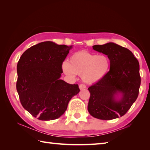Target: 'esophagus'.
Here are the masks:
<instances>
[{
    "label": "esophagus",
    "instance_id": "obj_1",
    "mask_svg": "<svg viewBox=\"0 0 150 150\" xmlns=\"http://www.w3.org/2000/svg\"><path fill=\"white\" fill-rule=\"evenodd\" d=\"M79 88H80V90H83V89H85L86 88V86L85 84H81L80 85H79Z\"/></svg>",
    "mask_w": 150,
    "mask_h": 150
}]
</instances>
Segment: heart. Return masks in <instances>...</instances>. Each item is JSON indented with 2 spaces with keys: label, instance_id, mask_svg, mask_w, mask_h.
Instances as JSON below:
<instances>
[{
  "label": "heart",
  "instance_id": "b5f03b06",
  "mask_svg": "<svg viewBox=\"0 0 150 150\" xmlns=\"http://www.w3.org/2000/svg\"><path fill=\"white\" fill-rule=\"evenodd\" d=\"M110 59L106 55L79 51L70 57L69 63L62 64V70L66 75L71 77L77 74L81 75L85 83L93 84L101 81L109 71Z\"/></svg>",
  "mask_w": 150,
  "mask_h": 150
}]
</instances>
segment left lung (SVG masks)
<instances>
[{
  "instance_id": "obj_1",
  "label": "left lung",
  "mask_w": 150,
  "mask_h": 150,
  "mask_svg": "<svg viewBox=\"0 0 150 150\" xmlns=\"http://www.w3.org/2000/svg\"><path fill=\"white\" fill-rule=\"evenodd\" d=\"M108 56L110 69L99 82L89 87L88 110L91 116L111 120L126 113L138 97L141 86L139 63L131 51L113 42L93 46ZM121 95L120 100L116 97Z\"/></svg>"
}]
</instances>
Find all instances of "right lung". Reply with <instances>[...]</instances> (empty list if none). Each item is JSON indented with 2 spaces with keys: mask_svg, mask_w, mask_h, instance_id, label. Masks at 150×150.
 I'll return each mask as SVG.
<instances>
[{
  "mask_svg": "<svg viewBox=\"0 0 150 150\" xmlns=\"http://www.w3.org/2000/svg\"><path fill=\"white\" fill-rule=\"evenodd\" d=\"M71 47L46 41L25 51L18 60L16 87L21 103L39 120L58 119L80 91L78 84L60 79L62 62Z\"/></svg>",
  "mask_w": 150,
  "mask_h": 150,
  "instance_id": "add662e5",
  "label": "right lung"
}]
</instances>
